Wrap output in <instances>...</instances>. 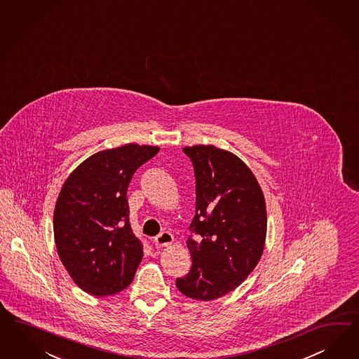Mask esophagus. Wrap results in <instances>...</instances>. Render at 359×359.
<instances>
[{"label": "esophagus", "mask_w": 359, "mask_h": 359, "mask_svg": "<svg viewBox=\"0 0 359 359\" xmlns=\"http://www.w3.org/2000/svg\"><path fill=\"white\" fill-rule=\"evenodd\" d=\"M173 241H175V237H173L172 233H169V232H163V233H160V235L154 237V245L157 246V248L172 245Z\"/></svg>", "instance_id": "obj_1"}]
</instances>
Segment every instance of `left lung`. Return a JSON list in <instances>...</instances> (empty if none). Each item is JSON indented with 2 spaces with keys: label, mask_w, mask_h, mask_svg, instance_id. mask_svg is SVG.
Segmentation results:
<instances>
[{
  "label": "left lung",
  "mask_w": 359,
  "mask_h": 359,
  "mask_svg": "<svg viewBox=\"0 0 359 359\" xmlns=\"http://www.w3.org/2000/svg\"><path fill=\"white\" fill-rule=\"evenodd\" d=\"M193 161L195 216L187 238L193 266L175 282L184 297L210 302L240 286L259 262L266 240V203L248 165L215 145L184 147Z\"/></svg>",
  "instance_id": "left-lung-1"
}]
</instances>
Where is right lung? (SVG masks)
<instances>
[{"mask_svg":"<svg viewBox=\"0 0 359 359\" xmlns=\"http://www.w3.org/2000/svg\"><path fill=\"white\" fill-rule=\"evenodd\" d=\"M158 147L124 144L88 157L65 180L53 211L57 255L73 282L94 297L133 282L143 243L130 224L127 189Z\"/></svg>","mask_w":359,"mask_h":359,"instance_id":"1","label":"right lung"}]
</instances>
